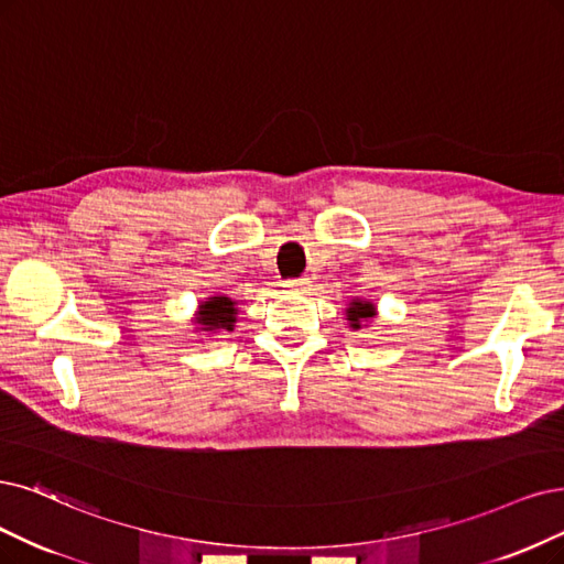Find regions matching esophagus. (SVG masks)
I'll list each match as a JSON object with an SVG mask.
<instances>
[{"instance_id":"1","label":"esophagus","mask_w":564,"mask_h":564,"mask_svg":"<svg viewBox=\"0 0 564 564\" xmlns=\"http://www.w3.org/2000/svg\"><path fill=\"white\" fill-rule=\"evenodd\" d=\"M285 288L288 290H295V293H308V290H311V281L308 279H293V281H288L285 283Z\"/></svg>"}]
</instances>
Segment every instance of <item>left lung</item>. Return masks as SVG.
<instances>
[{
	"mask_svg": "<svg viewBox=\"0 0 564 564\" xmlns=\"http://www.w3.org/2000/svg\"><path fill=\"white\" fill-rule=\"evenodd\" d=\"M377 314H379L377 304H373L371 300L356 297V300H350L346 306V321H348L350 329L369 327L373 323V318H377Z\"/></svg>",
	"mask_w": 564,
	"mask_h": 564,
	"instance_id": "obj_1",
	"label": "left lung"
}]
</instances>
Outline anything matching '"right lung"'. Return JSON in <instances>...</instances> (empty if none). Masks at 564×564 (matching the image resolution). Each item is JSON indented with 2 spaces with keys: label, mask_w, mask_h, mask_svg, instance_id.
<instances>
[{
  "label": "right lung",
  "mask_w": 564,
  "mask_h": 564,
  "mask_svg": "<svg viewBox=\"0 0 564 564\" xmlns=\"http://www.w3.org/2000/svg\"><path fill=\"white\" fill-rule=\"evenodd\" d=\"M239 316V302L227 295H212L197 304L195 311V332L204 335H220V332H232Z\"/></svg>",
  "instance_id": "1"
}]
</instances>
